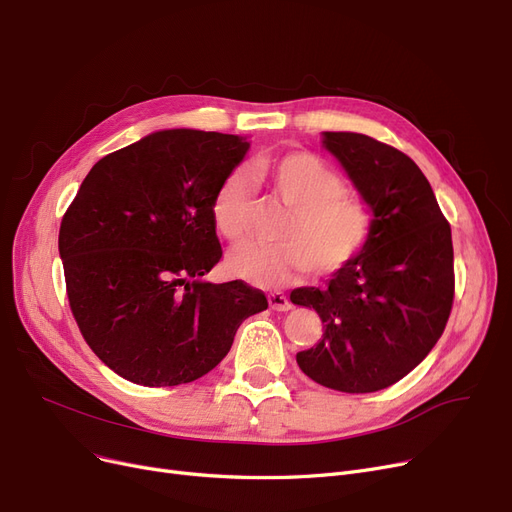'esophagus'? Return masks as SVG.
Masks as SVG:
<instances>
[{
    "instance_id": "34e87169",
    "label": "esophagus",
    "mask_w": 512,
    "mask_h": 512,
    "mask_svg": "<svg viewBox=\"0 0 512 512\" xmlns=\"http://www.w3.org/2000/svg\"><path fill=\"white\" fill-rule=\"evenodd\" d=\"M267 301H270V307L274 311H290L292 309V303L284 297L282 292H272L270 297H267Z\"/></svg>"
}]
</instances>
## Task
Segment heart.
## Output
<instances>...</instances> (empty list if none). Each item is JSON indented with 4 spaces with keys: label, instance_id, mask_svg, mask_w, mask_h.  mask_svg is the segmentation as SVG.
Segmentation results:
<instances>
[{
    "label": "heart",
    "instance_id": "obj_1",
    "mask_svg": "<svg viewBox=\"0 0 512 512\" xmlns=\"http://www.w3.org/2000/svg\"><path fill=\"white\" fill-rule=\"evenodd\" d=\"M251 180L288 207L278 245L245 247L230 257V270L259 288H280L294 276L330 274L355 261L375 232L373 207L348 195L344 178L309 151L259 155ZM255 201L251 184L230 172L211 199V218L220 234L240 245L251 234Z\"/></svg>",
    "mask_w": 512,
    "mask_h": 512
}]
</instances>
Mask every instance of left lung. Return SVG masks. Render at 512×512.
I'll use <instances>...</instances> for the list:
<instances>
[{"mask_svg":"<svg viewBox=\"0 0 512 512\" xmlns=\"http://www.w3.org/2000/svg\"><path fill=\"white\" fill-rule=\"evenodd\" d=\"M324 147L373 207L375 232L328 288L290 292L326 330L297 363L321 386L365 394L405 378L442 336L454 299L452 234L409 155L359 132H324Z\"/></svg>","mask_w":512,"mask_h":512,"instance_id":"8db88e82","label":"left lung"}]
</instances>
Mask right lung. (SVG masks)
Masks as SVG:
<instances>
[{
  "label": "right lung",
  "mask_w": 512,
  "mask_h": 512,
  "mask_svg": "<svg viewBox=\"0 0 512 512\" xmlns=\"http://www.w3.org/2000/svg\"><path fill=\"white\" fill-rule=\"evenodd\" d=\"M247 151L236 134L159 130L99 159L66 209L58 247L72 315L124 380L195 382L267 309L247 282L201 280L222 259L213 193Z\"/></svg>",
  "instance_id": "right-lung-1"
}]
</instances>
